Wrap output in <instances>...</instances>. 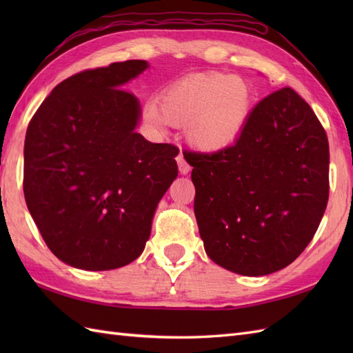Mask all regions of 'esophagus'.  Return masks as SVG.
<instances>
[{"instance_id":"1","label":"esophagus","mask_w":353,"mask_h":353,"mask_svg":"<svg viewBox=\"0 0 353 353\" xmlns=\"http://www.w3.org/2000/svg\"><path fill=\"white\" fill-rule=\"evenodd\" d=\"M177 165H179V171H181V174H188V172L191 171V167L188 163H186V161L183 159V154H182V152L177 154Z\"/></svg>"}]
</instances>
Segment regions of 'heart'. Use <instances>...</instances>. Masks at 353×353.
I'll use <instances>...</instances> for the list:
<instances>
[{
	"instance_id": "b5f03b06",
	"label": "heart",
	"mask_w": 353,
	"mask_h": 353,
	"mask_svg": "<svg viewBox=\"0 0 353 353\" xmlns=\"http://www.w3.org/2000/svg\"><path fill=\"white\" fill-rule=\"evenodd\" d=\"M249 81L223 72L196 74L177 80L156 101H148L142 117L156 130L165 124L185 127L190 144L201 152H221L241 138L253 110Z\"/></svg>"
}]
</instances>
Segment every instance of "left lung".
<instances>
[{
    "label": "left lung",
    "mask_w": 353,
    "mask_h": 353,
    "mask_svg": "<svg viewBox=\"0 0 353 353\" xmlns=\"http://www.w3.org/2000/svg\"><path fill=\"white\" fill-rule=\"evenodd\" d=\"M194 214L208 256L243 276L290 265L317 232L329 197L327 137L294 89L261 100L234 145L190 152Z\"/></svg>",
    "instance_id": "left-lung-1"
}]
</instances>
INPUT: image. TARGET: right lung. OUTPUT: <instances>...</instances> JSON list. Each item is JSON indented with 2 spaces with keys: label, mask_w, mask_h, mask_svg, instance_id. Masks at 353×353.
<instances>
[{
  "label": "right lung",
  "mask_w": 353,
  "mask_h": 353,
  "mask_svg": "<svg viewBox=\"0 0 353 353\" xmlns=\"http://www.w3.org/2000/svg\"><path fill=\"white\" fill-rule=\"evenodd\" d=\"M147 68L125 61L74 74L28 124L26 203L48 249L71 267L103 272L137 259L177 177L179 148L137 133L139 101L121 89Z\"/></svg>",
  "instance_id": "add662e5"
}]
</instances>
